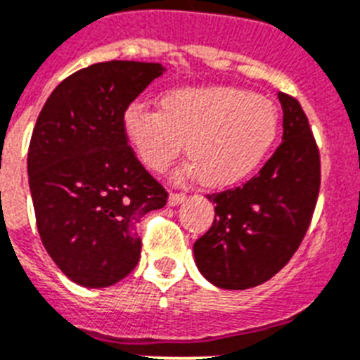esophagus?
Listing matches in <instances>:
<instances>
[{
    "mask_svg": "<svg viewBox=\"0 0 360 360\" xmlns=\"http://www.w3.org/2000/svg\"><path fill=\"white\" fill-rule=\"evenodd\" d=\"M186 198H187V195H184V193H171L167 202H169V205H178V204H182Z\"/></svg>",
    "mask_w": 360,
    "mask_h": 360,
    "instance_id": "esophagus-1",
    "label": "esophagus"
}]
</instances>
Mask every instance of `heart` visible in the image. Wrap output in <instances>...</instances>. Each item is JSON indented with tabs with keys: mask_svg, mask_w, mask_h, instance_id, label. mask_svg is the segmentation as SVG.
<instances>
[{
	"mask_svg": "<svg viewBox=\"0 0 360 360\" xmlns=\"http://www.w3.org/2000/svg\"><path fill=\"white\" fill-rule=\"evenodd\" d=\"M160 110L133 103L124 129L138 158L164 171L184 149L186 173L224 187L240 182L262 164L278 134L273 101L240 87H186L165 92Z\"/></svg>",
	"mask_w": 360,
	"mask_h": 360,
	"instance_id": "obj_1",
	"label": "heart"
}]
</instances>
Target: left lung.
Returning a JSON list of instances; mask_svg holds the SVG:
<instances>
[{
    "label": "left lung",
    "instance_id": "left-lung-1",
    "mask_svg": "<svg viewBox=\"0 0 360 360\" xmlns=\"http://www.w3.org/2000/svg\"><path fill=\"white\" fill-rule=\"evenodd\" d=\"M282 143L240 187L207 195L210 231L193 245L196 268L222 290H248L290 262L308 231L321 186V158L308 118L295 98L278 92Z\"/></svg>",
    "mask_w": 360,
    "mask_h": 360
}]
</instances>
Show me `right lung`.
<instances>
[{
  "instance_id": "right-lung-1",
  "label": "right lung",
  "mask_w": 360,
  "mask_h": 360,
  "mask_svg": "<svg viewBox=\"0 0 360 360\" xmlns=\"http://www.w3.org/2000/svg\"><path fill=\"white\" fill-rule=\"evenodd\" d=\"M165 67L105 61L63 79L30 138L27 173L47 253L72 282L107 288L136 268V224L167 193L127 146L124 115Z\"/></svg>"
}]
</instances>
